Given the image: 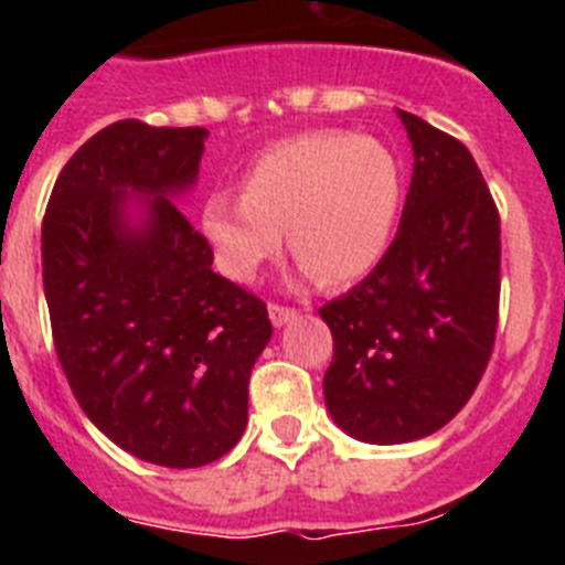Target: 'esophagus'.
Returning <instances> with one entry per match:
<instances>
[{
	"label": "esophagus",
	"instance_id": "obj_1",
	"mask_svg": "<svg viewBox=\"0 0 565 565\" xmlns=\"http://www.w3.org/2000/svg\"><path fill=\"white\" fill-rule=\"evenodd\" d=\"M268 317H271L274 328H282L288 322L297 319V308H288V306H268Z\"/></svg>",
	"mask_w": 565,
	"mask_h": 565
}]
</instances>
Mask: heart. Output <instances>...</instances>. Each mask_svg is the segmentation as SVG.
<instances>
[{"instance_id": "b5f03b06", "label": "heart", "mask_w": 565, "mask_h": 565, "mask_svg": "<svg viewBox=\"0 0 565 565\" xmlns=\"http://www.w3.org/2000/svg\"><path fill=\"white\" fill-rule=\"evenodd\" d=\"M402 206V167L391 147L353 132H306L259 152L243 192L203 198L201 234L214 266L252 282L277 257L288 226L297 271L348 286L376 268Z\"/></svg>"}]
</instances>
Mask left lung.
Here are the masks:
<instances>
[{"label":"left lung","mask_w":565,"mask_h":565,"mask_svg":"<svg viewBox=\"0 0 565 565\" xmlns=\"http://www.w3.org/2000/svg\"><path fill=\"white\" fill-rule=\"evenodd\" d=\"M413 181L391 248L319 308L333 333L326 404L348 436L404 444L441 430L487 371L501 297V221L461 141L396 109Z\"/></svg>","instance_id":"obj_1"}]
</instances>
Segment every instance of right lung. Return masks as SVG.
Wrapping results in <instances>:
<instances>
[{"label": "right lung", "mask_w": 565, "mask_h": 565, "mask_svg": "<svg viewBox=\"0 0 565 565\" xmlns=\"http://www.w3.org/2000/svg\"><path fill=\"white\" fill-rule=\"evenodd\" d=\"M203 127L115 121L58 174L42 223L44 297L70 391L129 456L217 461L248 422L271 339L266 302L214 274L174 198L201 172Z\"/></svg>", "instance_id": "add662e5"}]
</instances>
